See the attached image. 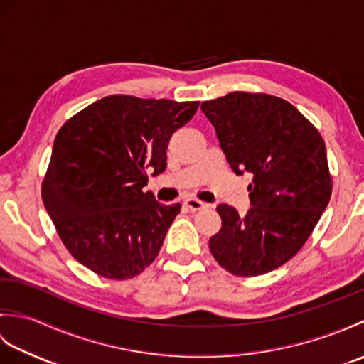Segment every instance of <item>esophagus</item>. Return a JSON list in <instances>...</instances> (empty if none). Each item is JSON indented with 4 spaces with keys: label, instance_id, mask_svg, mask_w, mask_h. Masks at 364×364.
<instances>
[{
    "label": "esophagus",
    "instance_id": "obj_1",
    "mask_svg": "<svg viewBox=\"0 0 364 364\" xmlns=\"http://www.w3.org/2000/svg\"><path fill=\"white\" fill-rule=\"evenodd\" d=\"M184 205H186V208L191 211H200V210H205V208H208V203L200 202V200H197L194 197H189L184 200Z\"/></svg>",
    "mask_w": 364,
    "mask_h": 364
}]
</instances>
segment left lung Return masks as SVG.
Segmentation results:
<instances>
[{"mask_svg": "<svg viewBox=\"0 0 364 364\" xmlns=\"http://www.w3.org/2000/svg\"><path fill=\"white\" fill-rule=\"evenodd\" d=\"M202 111L233 172L253 175L245 215L218 206L222 227L210 250L233 275L267 274L301 249L330 202L326 144L304 114L274 95L231 92L203 102Z\"/></svg>", "mask_w": 364, "mask_h": 364, "instance_id": "1", "label": "left lung"}]
</instances>
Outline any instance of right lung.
Here are the masks:
<instances>
[{
  "label": "right lung",
  "mask_w": 364,
  "mask_h": 364,
  "mask_svg": "<svg viewBox=\"0 0 364 364\" xmlns=\"http://www.w3.org/2000/svg\"><path fill=\"white\" fill-rule=\"evenodd\" d=\"M200 102L109 95L58 131L42 183L46 213L67 250L111 280L149 267L181 205L144 192L166 170L167 145Z\"/></svg>",
  "instance_id": "add662e5"
}]
</instances>
